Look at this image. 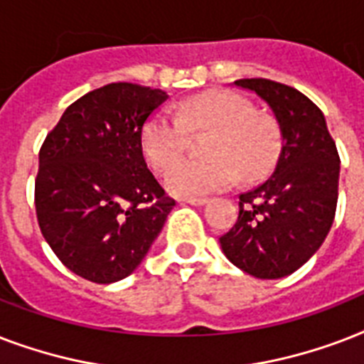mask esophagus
<instances>
[{
  "instance_id": "esophagus-1",
  "label": "esophagus",
  "mask_w": 364,
  "mask_h": 364,
  "mask_svg": "<svg viewBox=\"0 0 364 364\" xmlns=\"http://www.w3.org/2000/svg\"><path fill=\"white\" fill-rule=\"evenodd\" d=\"M185 204H191V205H202L208 202V198H200V196H191V198H183Z\"/></svg>"
}]
</instances>
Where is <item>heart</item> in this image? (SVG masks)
<instances>
[{
  "mask_svg": "<svg viewBox=\"0 0 364 364\" xmlns=\"http://www.w3.org/2000/svg\"><path fill=\"white\" fill-rule=\"evenodd\" d=\"M177 117L156 111L141 130V151L149 166L164 173L185 151L188 132L210 130L205 156L177 162L166 187L177 196H200L245 179H259L276 162L279 132L270 115L253 111L247 100L227 90H208L176 107Z\"/></svg>",
  "mask_w": 364,
  "mask_h": 364,
  "instance_id": "1",
  "label": "heart"
}]
</instances>
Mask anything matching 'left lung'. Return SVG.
<instances>
[{
	"instance_id": "left-lung-1",
	"label": "left lung",
	"mask_w": 364,
	"mask_h": 364,
	"mask_svg": "<svg viewBox=\"0 0 364 364\" xmlns=\"http://www.w3.org/2000/svg\"><path fill=\"white\" fill-rule=\"evenodd\" d=\"M234 85L270 105L282 149L272 176L240 194L238 219L219 242L240 270L277 279L299 270L327 238L338 202L340 156L321 109L296 88L260 77Z\"/></svg>"
}]
</instances>
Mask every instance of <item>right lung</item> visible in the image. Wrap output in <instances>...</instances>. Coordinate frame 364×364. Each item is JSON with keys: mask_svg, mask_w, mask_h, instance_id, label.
Wrapping results in <instances>:
<instances>
[{"mask_svg": "<svg viewBox=\"0 0 364 364\" xmlns=\"http://www.w3.org/2000/svg\"><path fill=\"white\" fill-rule=\"evenodd\" d=\"M166 100L160 88L111 82L73 102L43 141L37 223L62 264L88 282L130 276L176 205L141 151L143 124Z\"/></svg>", "mask_w": 364, "mask_h": 364, "instance_id": "right-lung-1", "label": "right lung"}]
</instances>
